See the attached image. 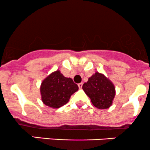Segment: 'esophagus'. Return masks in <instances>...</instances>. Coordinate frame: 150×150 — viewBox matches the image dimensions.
I'll return each instance as SVG.
<instances>
[{
    "instance_id": "1",
    "label": "esophagus",
    "mask_w": 150,
    "mask_h": 150,
    "mask_svg": "<svg viewBox=\"0 0 150 150\" xmlns=\"http://www.w3.org/2000/svg\"><path fill=\"white\" fill-rule=\"evenodd\" d=\"M78 86H79V88L80 89L82 88V86H83V83H79L78 84Z\"/></svg>"
}]
</instances>
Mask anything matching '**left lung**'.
<instances>
[{"label":"left lung","instance_id":"left-lung-1","mask_svg":"<svg viewBox=\"0 0 150 150\" xmlns=\"http://www.w3.org/2000/svg\"><path fill=\"white\" fill-rule=\"evenodd\" d=\"M82 88L90 98L92 103L98 109H107L111 106L115 95L114 84L103 74L96 72Z\"/></svg>","mask_w":150,"mask_h":150}]
</instances>
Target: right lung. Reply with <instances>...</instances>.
Segmentation results:
<instances>
[{"instance_id":"right-lung-1","label":"right lung","mask_w":150,"mask_h":150,"mask_svg":"<svg viewBox=\"0 0 150 150\" xmlns=\"http://www.w3.org/2000/svg\"><path fill=\"white\" fill-rule=\"evenodd\" d=\"M79 89L71 78H67L59 70L50 74L40 86L42 100L46 105L59 108L69 100L71 96Z\"/></svg>"}]
</instances>
